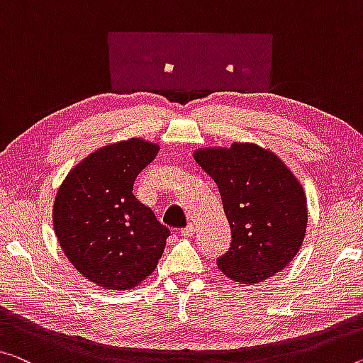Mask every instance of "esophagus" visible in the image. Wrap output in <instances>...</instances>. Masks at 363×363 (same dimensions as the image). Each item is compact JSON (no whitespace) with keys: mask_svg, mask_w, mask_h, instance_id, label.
Wrapping results in <instances>:
<instances>
[{"mask_svg":"<svg viewBox=\"0 0 363 363\" xmlns=\"http://www.w3.org/2000/svg\"><path fill=\"white\" fill-rule=\"evenodd\" d=\"M194 232H196V225L194 224H188L185 228H182V235L183 237H193Z\"/></svg>","mask_w":363,"mask_h":363,"instance_id":"obj_1","label":"esophagus"}]
</instances>
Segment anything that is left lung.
<instances>
[{"mask_svg": "<svg viewBox=\"0 0 363 363\" xmlns=\"http://www.w3.org/2000/svg\"><path fill=\"white\" fill-rule=\"evenodd\" d=\"M194 160L219 188L232 230L217 266L232 281L256 284L284 269L306 230L303 188L276 154L256 144L199 149Z\"/></svg>", "mask_w": 363, "mask_h": 363, "instance_id": "left-lung-1", "label": "left lung"}]
</instances>
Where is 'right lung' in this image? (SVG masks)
Instances as JSON below:
<instances>
[{"mask_svg": "<svg viewBox=\"0 0 363 363\" xmlns=\"http://www.w3.org/2000/svg\"><path fill=\"white\" fill-rule=\"evenodd\" d=\"M157 144L131 138L92 152L72 169L55 198L60 247L89 281L128 291L155 269L170 230L133 194Z\"/></svg>", "mask_w": 363, "mask_h": 363, "instance_id": "right-lung-1", "label": "right lung"}]
</instances>
